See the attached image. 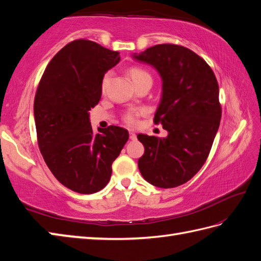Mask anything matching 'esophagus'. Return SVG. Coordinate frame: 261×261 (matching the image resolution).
<instances>
[{
	"instance_id": "34e87169",
	"label": "esophagus",
	"mask_w": 261,
	"mask_h": 261,
	"mask_svg": "<svg viewBox=\"0 0 261 261\" xmlns=\"http://www.w3.org/2000/svg\"><path fill=\"white\" fill-rule=\"evenodd\" d=\"M130 139L131 140H136L137 139V135L135 134V132H130Z\"/></svg>"
}]
</instances>
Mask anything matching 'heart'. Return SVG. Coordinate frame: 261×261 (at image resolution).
I'll return each instance as SVG.
<instances>
[{
    "label": "heart",
    "mask_w": 261,
    "mask_h": 261,
    "mask_svg": "<svg viewBox=\"0 0 261 261\" xmlns=\"http://www.w3.org/2000/svg\"><path fill=\"white\" fill-rule=\"evenodd\" d=\"M127 73H129V76L131 77V80H132V82H134V84L136 86L141 84V83H143V82H152L151 74L146 69L138 67V66L130 67L129 70H127ZM110 79H111L110 73H107L104 75L103 80H102V85H101L102 92L107 91L109 83H110ZM143 113H145V110H142V109H130V110L125 111L123 116H122V119H123L124 123L129 126H136L138 124V121H139L138 119H139V116L142 115Z\"/></svg>",
    "instance_id": "b5f03b06"
}]
</instances>
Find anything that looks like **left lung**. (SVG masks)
I'll return each mask as SVG.
<instances>
[{"label":"left lung","mask_w":261,"mask_h":261,"mask_svg":"<svg viewBox=\"0 0 261 261\" xmlns=\"http://www.w3.org/2000/svg\"><path fill=\"white\" fill-rule=\"evenodd\" d=\"M152 65L163 79V97L153 122L167 138L138 135L145 153L138 160L143 178L173 188L193 178L206 162L218 132L222 108L212 68L191 49L162 43L135 56Z\"/></svg>","instance_id":"obj_1"}]
</instances>
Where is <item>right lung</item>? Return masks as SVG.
<instances>
[{
  "instance_id": "right-lung-1",
  "label": "right lung",
  "mask_w": 261,
  "mask_h": 261,
  "mask_svg": "<svg viewBox=\"0 0 261 261\" xmlns=\"http://www.w3.org/2000/svg\"><path fill=\"white\" fill-rule=\"evenodd\" d=\"M119 62L120 53L77 39L55 55L39 82L33 104L39 149L57 180L76 193L107 186L129 139L116 125L95 134L88 115L101 99L105 71Z\"/></svg>"
}]
</instances>
